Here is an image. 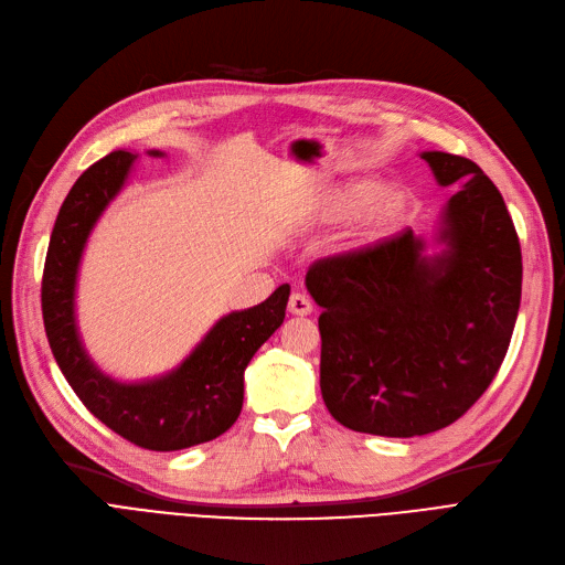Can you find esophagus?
I'll use <instances>...</instances> for the list:
<instances>
[{
    "label": "esophagus",
    "mask_w": 565,
    "mask_h": 565,
    "mask_svg": "<svg viewBox=\"0 0 565 565\" xmlns=\"http://www.w3.org/2000/svg\"><path fill=\"white\" fill-rule=\"evenodd\" d=\"M288 311L290 315L307 317V315H311V300L305 294H294L288 298Z\"/></svg>",
    "instance_id": "obj_1"
}]
</instances>
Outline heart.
Masks as SVG:
<instances>
[{
	"label": "heart",
	"instance_id": "b5f03b06",
	"mask_svg": "<svg viewBox=\"0 0 565 565\" xmlns=\"http://www.w3.org/2000/svg\"><path fill=\"white\" fill-rule=\"evenodd\" d=\"M386 188L380 181L372 179H361V181H351L340 188H335L328 202V212L335 218H347V216H356L365 209H370L365 216V237H384L393 233L398 227L407 212H409V200L405 193L393 191L384 193Z\"/></svg>",
	"mask_w": 565,
	"mask_h": 565
}]
</instances>
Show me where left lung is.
<instances>
[{"instance_id": "8db88e82", "label": "left lung", "mask_w": 565, "mask_h": 565, "mask_svg": "<svg viewBox=\"0 0 565 565\" xmlns=\"http://www.w3.org/2000/svg\"><path fill=\"white\" fill-rule=\"evenodd\" d=\"M447 202L443 256L409 227L317 260L307 290L323 307L321 393L359 433L414 437L454 424L508 353L521 300V246L493 181L461 156H422Z\"/></svg>"}]
</instances>
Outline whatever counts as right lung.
<instances>
[{"mask_svg": "<svg viewBox=\"0 0 565 565\" xmlns=\"http://www.w3.org/2000/svg\"><path fill=\"white\" fill-rule=\"evenodd\" d=\"M135 158L128 151L104 156L76 179L62 202L41 279V315L53 356L86 409L141 449L177 451L214 440L237 422L244 370L284 323L290 286H279L256 307L223 317L181 367L162 380L118 384L104 377L76 335L74 284L90 230L128 179Z\"/></svg>", "mask_w": 565, "mask_h": 565, "instance_id": "1", "label": "right lung"}]
</instances>
